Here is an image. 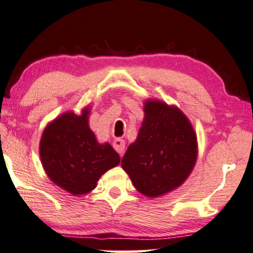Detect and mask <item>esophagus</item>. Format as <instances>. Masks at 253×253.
<instances>
[{
    "mask_svg": "<svg viewBox=\"0 0 253 253\" xmlns=\"http://www.w3.org/2000/svg\"><path fill=\"white\" fill-rule=\"evenodd\" d=\"M125 141L123 140V138H116L115 141H113V148H115V150L118 152L120 156H123L124 152H125Z\"/></svg>",
    "mask_w": 253,
    "mask_h": 253,
    "instance_id": "esophagus-1",
    "label": "esophagus"
}]
</instances>
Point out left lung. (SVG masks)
Returning <instances> with one entry per match:
<instances>
[{
  "label": "left lung",
  "instance_id": "obj_1",
  "mask_svg": "<svg viewBox=\"0 0 253 253\" xmlns=\"http://www.w3.org/2000/svg\"><path fill=\"white\" fill-rule=\"evenodd\" d=\"M144 122L128 147L122 166L134 187L149 197L175 189L189 175L197 157L196 134L175 106L147 101Z\"/></svg>",
  "mask_w": 253,
  "mask_h": 253
}]
</instances>
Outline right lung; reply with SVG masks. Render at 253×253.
Returning <instances> with one entry per match:
<instances>
[{
	"label": "right lung",
	"mask_w": 253,
	"mask_h": 253,
	"mask_svg": "<svg viewBox=\"0 0 253 253\" xmlns=\"http://www.w3.org/2000/svg\"><path fill=\"white\" fill-rule=\"evenodd\" d=\"M89 110L66 112L45 127L40 142L42 165L57 186L73 195L89 193L99 176L120 163L109 143L99 144L88 126Z\"/></svg>",
	"instance_id": "right-lung-1"
}]
</instances>
